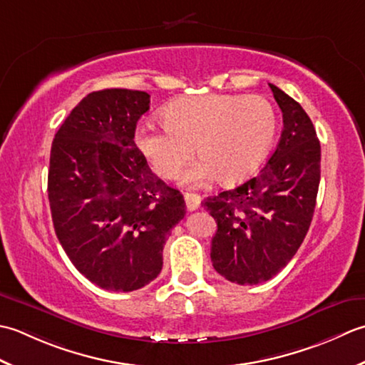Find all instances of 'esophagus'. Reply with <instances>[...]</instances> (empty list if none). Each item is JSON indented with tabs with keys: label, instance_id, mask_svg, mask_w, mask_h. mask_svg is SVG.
Wrapping results in <instances>:
<instances>
[{
	"label": "esophagus",
	"instance_id": "esophagus-1",
	"mask_svg": "<svg viewBox=\"0 0 365 365\" xmlns=\"http://www.w3.org/2000/svg\"><path fill=\"white\" fill-rule=\"evenodd\" d=\"M184 200H185V206H187L189 211H195L197 207L202 203V197L198 193H184Z\"/></svg>",
	"mask_w": 365,
	"mask_h": 365
}]
</instances>
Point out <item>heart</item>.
Instances as JSON below:
<instances>
[{
    "instance_id": "obj_1",
    "label": "heart",
    "mask_w": 365,
    "mask_h": 365,
    "mask_svg": "<svg viewBox=\"0 0 365 365\" xmlns=\"http://www.w3.org/2000/svg\"><path fill=\"white\" fill-rule=\"evenodd\" d=\"M162 115L163 125L140 123L133 141L165 180L180 175L197 150L202 158L182 176L187 185L215 176L224 184L245 180L263 162L277 132L276 110L262 96H193L170 102Z\"/></svg>"
}]
</instances>
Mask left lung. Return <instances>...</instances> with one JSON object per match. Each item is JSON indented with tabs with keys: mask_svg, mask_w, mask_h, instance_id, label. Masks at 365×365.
Instances as JSON below:
<instances>
[{
	"mask_svg": "<svg viewBox=\"0 0 365 365\" xmlns=\"http://www.w3.org/2000/svg\"><path fill=\"white\" fill-rule=\"evenodd\" d=\"M284 115L276 151L257 176L202 203L217 222L214 269L240 285L272 279L306 237L319 185L322 148L309 115L269 85Z\"/></svg>",
	"mask_w": 365,
	"mask_h": 365,
	"instance_id": "obj_1",
	"label": "left lung"
}]
</instances>
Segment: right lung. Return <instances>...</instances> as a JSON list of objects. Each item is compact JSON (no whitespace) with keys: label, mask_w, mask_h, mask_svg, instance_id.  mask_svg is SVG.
Segmentation results:
<instances>
[{"label":"right lung","mask_w":365,"mask_h":365,"mask_svg":"<svg viewBox=\"0 0 365 365\" xmlns=\"http://www.w3.org/2000/svg\"><path fill=\"white\" fill-rule=\"evenodd\" d=\"M150 94L89 93L66 118L50 151L48 202L72 264L110 292H133L162 269V250L185 214L180 190L155 176L137 150Z\"/></svg>","instance_id":"right-lung-1"}]
</instances>
